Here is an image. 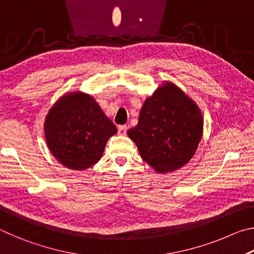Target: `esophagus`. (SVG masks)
<instances>
[{"label":"esophagus","mask_w":254,"mask_h":254,"mask_svg":"<svg viewBox=\"0 0 254 254\" xmlns=\"http://www.w3.org/2000/svg\"><path fill=\"white\" fill-rule=\"evenodd\" d=\"M127 126H119V127H118L119 134H121V135H126L127 134Z\"/></svg>","instance_id":"obj_1"}]
</instances>
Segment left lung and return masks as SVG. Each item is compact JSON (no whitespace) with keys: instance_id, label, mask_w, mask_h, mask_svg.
Masks as SVG:
<instances>
[{"instance_id":"obj_1","label":"left lung","mask_w":254,"mask_h":254,"mask_svg":"<svg viewBox=\"0 0 254 254\" xmlns=\"http://www.w3.org/2000/svg\"><path fill=\"white\" fill-rule=\"evenodd\" d=\"M198 107L171 84L145 100L137 126L127 131L141 158L158 173H170L190 160L203 134Z\"/></svg>"}]
</instances>
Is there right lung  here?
I'll use <instances>...</instances> for the list:
<instances>
[{"instance_id":"add662e5","label":"right lung","mask_w":254,"mask_h":254,"mask_svg":"<svg viewBox=\"0 0 254 254\" xmlns=\"http://www.w3.org/2000/svg\"><path fill=\"white\" fill-rule=\"evenodd\" d=\"M117 127L93 97L81 93L64 96L49 111L45 122L47 144L67 168L83 170L100 160Z\"/></svg>"}]
</instances>
